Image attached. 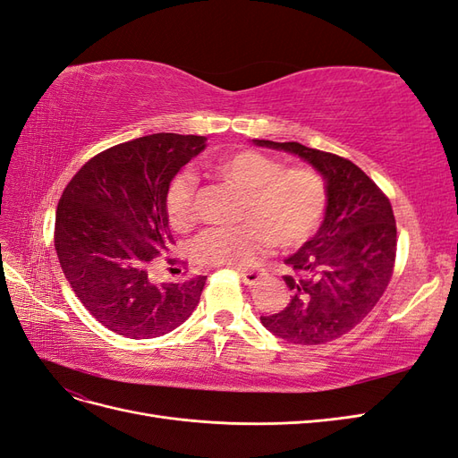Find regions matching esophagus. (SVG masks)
Returning a JSON list of instances; mask_svg holds the SVG:
<instances>
[{
    "instance_id": "1",
    "label": "esophagus",
    "mask_w": 458,
    "mask_h": 458,
    "mask_svg": "<svg viewBox=\"0 0 458 458\" xmlns=\"http://www.w3.org/2000/svg\"><path fill=\"white\" fill-rule=\"evenodd\" d=\"M264 276H266L264 269H242L241 271V279H242L244 285H249V287L256 285V283L262 279Z\"/></svg>"
}]
</instances>
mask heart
<instances>
[{
	"instance_id": "heart-1",
	"label": "heart",
	"mask_w": 458,
	"mask_h": 458,
	"mask_svg": "<svg viewBox=\"0 0 458 458\" xmlns=\"http://www.w3.org/2000/svg\"><path fill=\"white\" fill-rule=\"evenodd\" d=\"M206 171L241 192V225L204 231L194 241V256L206 266L252 267L267 244L291 250L318 229L326 209V184L310 167H289L250 148L224 152L209 159ZM196 181L182 173L171 181L165 209L173 229L192 227Z\"/></svg>"
}]
</instances>
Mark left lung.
<instances>
[{
    "label": "left lung",
    "instance_id": "obj_1",
    "mask_svg": "<svg viewBox=\"0 0 458 458\" xmlns=\"http://www.w3.org/2000/svg\"><path fill=\"white\" fill-rule=\"evenodd\" d=\"M252 142L299 156L326 181L324 221L299 252L285 258L291 301L259 321L293 344L339 339L372 312L389 285L397 254L391 202L349 159L299 142Z\"/></svg>",
    "mask_w": 458,
    "mask_h": 458
}]
</instances>
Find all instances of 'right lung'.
<instances>
[{"instance_id": "1", "label": "right lung", "mask_w": 458, "mask_h": 458, "mask_svg": "<svg viewBox=\"0 0 458 458\" xmlns=\"http://www.w3.org/2000/svg\"><path fill=\"white\" fill-rule=\"evenodd\" d=\"M206 137L157 132L86 162L61 194L55 250L72 291L102 326L129 339L179 327L200 302L206 276L156 283L154 259L173 237L165 196Z\"/></svg>"}]
</instances>
